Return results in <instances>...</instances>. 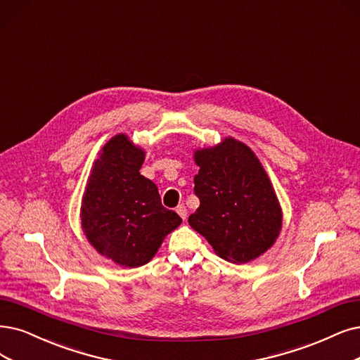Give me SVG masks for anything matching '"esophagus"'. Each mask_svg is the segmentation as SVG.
I'll return each instance as SVG.
<instances>
[{
    "instance_id": "esophagus-1",
    "label": "esophagus",
    "mask_w": 360,
    "mask_h": 360,
    "mask_svg": "<svg viewBox=\"0 0 360 360\" xmlns=\"http://www.w3.org/2000/svg\"><path fill=\"white\" fill-rule=\"evenodd\" d=\"M176 214H178L182 219H185V218H187V207H185L184 205H179V206L176 207Z\"/></svg>"
}]
</instances>
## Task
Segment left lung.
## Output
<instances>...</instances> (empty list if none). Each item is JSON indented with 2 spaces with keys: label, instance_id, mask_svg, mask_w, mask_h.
<instances>
[{
  "label": "left lung",
  "instance_id": "1",
  "mask_svg": "<svg viewBox=\"0 0 360 360\" xmlns=\"http://www.w3.org/2000/svg\"><path fill=\"white\" fill-rule=\"evenodd\" d=\"M194 158L200 167L194 176L200 207L190 215V225L224 259L245 264L258 258L282 229V210L259 160L233 138Z\"/></svg>",
  "mask_w": 360,
  "mask_h": 360
}]
</instances>
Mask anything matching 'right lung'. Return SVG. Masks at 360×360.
I'll use <instances>...</instances> for the list:
<instances>
[{
  "mask_svg": "<svg viewBox=\"0 0 360 360\" xmlns=\"http://www.w3.org/2000/svg\"><path fill=\"white\" fill-rule=\"evenodd\" d=\"M143 158L126 135L114 136L95 162L83 197L82 225L89 242L124 267L148 262L182 221L162 205L157 185L139 173Z\"/></svg>",
  "mask_w": 360,
  "mask_h": 360,
  "instance_id": "right-lung-1",
  "label": "right lung"
}]
</instances>
